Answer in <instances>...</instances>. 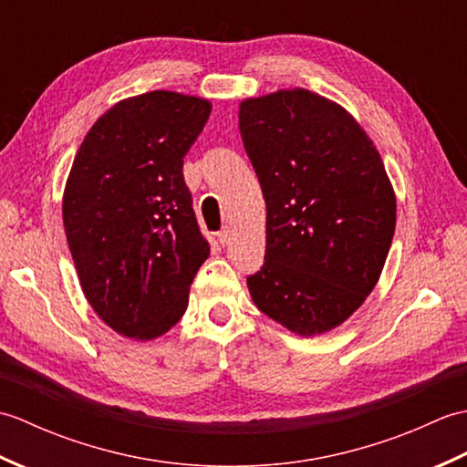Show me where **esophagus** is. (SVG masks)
I'll return each instance as SVG.
<instances>
[{
  "instance_id": "esophagus-1",
  "label": "esophagus",
  "mask_w": 467,
  "mask_h": 467,
  "mask_svg": "<svg viewBox=\"0 0 467 467\" xmlns=\"http://www.w3.org/2000/svg\"><path fill=\"white\" fill-rule=\"evenodd\" d=\"M231 236H233V231L228 226H224L221 233H218V243H221L223 246H226V244H231Z\"/></svg>"
}]
</instances>
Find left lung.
<instances>
[{
  "instance_id": "obj_1",
  "label": "left lung",
  "mask_w": 467,
  "mask_h": 467,
  "mask_svg": "<svg viewBox=\"0 0 467 467\" xmlns=\"http://www.w3.org/2000/svg\"><path fill=\"white\" fill-rule=\"evenodd\" d=\"M244 150L266 204L254 305L309 337L335 329L373 291L395 233V194L355 118L309 90L244 100Z\"/></svg>"
}]
</instances>
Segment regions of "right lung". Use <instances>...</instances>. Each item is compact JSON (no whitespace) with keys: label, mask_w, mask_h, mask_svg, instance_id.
Listing matches in <instances>:
<instances>
[{"label":"right lung","mask_w":467,"mask_h":467,"mask_svg":"<svg viewBox=\"0 0 467 467\" xmlns=\"http://www.w3.org/2000/svg\"><path fill=\"white\" fill-rule=\"evenodd\" d=\"M208 116L202 98H128L98 118L69 171L62 213L82 291L130 339H154L181 321L211 254L182 174Z\"/></svg>","instance_id":"right-lung-1"}]
</instances>
